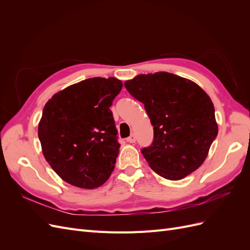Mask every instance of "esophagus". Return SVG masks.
Masks as SVG:
<instances>
[{
	"mask_svg": "<svg viewBox=\"0 0 250 250\" xmlns=\"http://www.w3.org/2000/svg\"><path fill=\"white\" fill-rule=\"evenodd\" d=\"M135 141H137V138H135L134 134H131L130 137L127 138V142L128 143H131L132 144V143H135Z\"/></svg>",
	"mask_w": 250,
	"mask_h": 250,
	"instance_id": "34e87169",
	"label": "esophagus"
}]
</instances>
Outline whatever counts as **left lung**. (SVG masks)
<instances>
[{
	"instance_id": "obj_1",
	"label": "left lung",
	"mask_w": 250,
	"mask_h": 250,
	"mask_svg": "<svg viewBox=\"0 0 250 250\" xmlns=\"http://www.w3.org/2000/svg\"><path fill=\"white\" fill-rule=\"evenodd\" d=\"M124 85L142 102L154 139L142 153L150 168L169 180H180L206 161L218 134L215 108L195 82L167 72L141 74Z\"/></svg>"
}]
</instances>
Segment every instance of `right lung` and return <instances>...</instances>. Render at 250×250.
I'll list each match as a JSON object with an SVG mask.
<instances>
[{"mask_svg":"<svg viewBox=\"0 0 250 250\" xmlns=\"http://www.w3.org/2000/svg\"><path fill=\"white\" fill-rule=\"evenodd\" d=\"M121 80L95 77L65 87L46 103L39 124L42 154L59 177L81 188H96L115 169L119 154L109 109Z\"/></svg>","mask_w":250,"mask_h":250,"instance_id":"1","label":"right lung"}]
</instances>
